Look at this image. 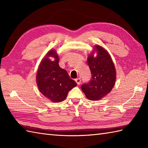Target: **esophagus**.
I'll list each match as a JSON object with an SVG mask.
<instances>
[{
	"label": "esophagus",
	"instance_id": "obj_1",
	"mask_svg": "<svg viewBox=\"0 0 148 148\" xmlns=\"http://www.w3.org/2000/svg\"><path fill=\"white\" fill-rule=\"evenodd\" d=\"M75 81H76V83L78 84V85H79V84H81V80L80 78H77V79H75Z\"/></svg>",
	"mask_w": 148,
	"mask_h": 148
}]
</instances>
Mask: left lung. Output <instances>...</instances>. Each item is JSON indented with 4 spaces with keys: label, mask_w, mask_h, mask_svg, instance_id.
Returning <instances> with one entry per match:
<instances>
[{
    "label": "left lung",
    "mask_w": 148,
    "mask_h": 148,
    "mask_svg": "<svg viewBox=\"0 0 148 148\" xmlns=\"http://www.w3.org/2000/svg\"><path fill=\"white\" fill-rule=\"evenodd\" d=\"M95 47L97 57L92 53L87 62L92 77L88 83L81 86L86 97L91 100H100L110 93L116 81V69L111 56L102 47Z\"/></svg>",
    "instance_id": "obj_1"
}]
</instances>
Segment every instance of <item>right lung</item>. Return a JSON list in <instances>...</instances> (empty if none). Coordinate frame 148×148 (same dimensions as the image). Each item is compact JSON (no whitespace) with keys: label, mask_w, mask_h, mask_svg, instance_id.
Returning <instances> with one entry per match:
<instances>
[{"label":"right lung","mask_w":148,"mask_h":148,"mask_svg":"<svg viewBox=\"0 0 148 148\" xmlns=\"http://www.w3.org/2000/svg\"><path fill=\"white\" fill-rule=\"evenodd\" d=\"M51 56L53 61L49 59ZM59 58L55 50L47 53L37 73V84L43 95L54 102H60L65 99L69 91L77 86L71 79L67 72L60 67Z\"/></svg>","instance_id":"obj_1"}]
</instances>
